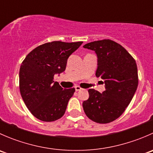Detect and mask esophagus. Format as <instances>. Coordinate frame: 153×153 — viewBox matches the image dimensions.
<instances>
[{
  "label": "esophagus",
  "instance_id": "1",
  "mask_svg": "<svg viewBox=\"0 0 153 153\" xmlns=\"http://www.w3.org/2000/svg\"><path fill=\"white\" fill-rule=\"evenodd\" d=\"M75 90H76V91H80L81 89V86H76L75 87Z\"/></svg>",
  "mask_w": 153,
  "mask_h": 153
}]
</instances>
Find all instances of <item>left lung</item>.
Returning <instances> with one entry per match:
<instances>
[{
  "mask_svg": "<svg viewBox=\"0 0 153 153\" xmlns=\"http://www.w3.org/2000/svg\"><path fill=\"white\" fill-rule=\"evenodd\" d=\"M84 48L94 50L98 57L95 75L104 81L105 91L90 89L83 102L86 116L98 124H107L119 118L129 104L138 84L137 64L132 55L118 43L109 39L88 43Z\"/></svg>",
  "mask_w": 153,
  "mask_h": 153,
  "instance_id": "obj_1",
  "label": "left lung"
}]
</instances>
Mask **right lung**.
<instances>
[{"label":"right lung","instance_id":"right-lung-1","mask_svg":"<svg viewBox=\"0 0 153 153\" xmlns=\"http://www.w3.org/2000/svg\"><path fill=\"white\" fill-rule=\"evenodd\" d=\"M82 43H46L31 51L23 61L19 72L20 92L27 107L38 119L51 122L65 113L75 89H64L54 82V75L65 70L68 58Z\"/></svg>","mask_w":153,"mask_h":153}]
</instances>
